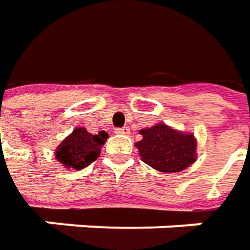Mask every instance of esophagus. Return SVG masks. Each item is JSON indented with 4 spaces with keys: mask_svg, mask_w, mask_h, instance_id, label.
Instances as JSON below:
<instances>
[{
    "mask_svg": "<svg viewBox=\"0 0 250 250\" xmlns=\"http://www.w3.org/2000/svg\"><path fill=\"white\" fill-rule=\"evenodd\" d=\"M116 134L127 135V134H130V128H128V127H120V128H116Z\"/></svg>",
    "mask_w": 250,
    "mask_h": 250,
    "instance_id": "obj_1",
    "label": "esophagus"
}]
</instances>
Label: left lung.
Listing matches in <instances>:
<instances>
[{
    "label": "left lung",
    "instance_id": "8db88e82",
    "mask_svg": "<svg viewBox=\"0 0 250 250\" xmlns=\"http://www.w3.org/2000/svg\"><path fill=\"white\" fill-rule=\"evenodd\" d=\"M137 148L142 160L165 173H178L195 162L196 141L192 134L178 133L166 125H156L140 131Z\"/></svg>",
    "mask_w": 250,
    "mask_h": 250
}]
</instances>
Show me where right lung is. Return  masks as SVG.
<instances>
[{"instance_id":"right-lung-1","label":"right lung","mask_w":250,"mask_h":250,"mask_svg":"<svg viewBox=\"0 0 250 250\" xmlns=\"http://www.w3.org/2000/svg\"><path fill=\"white\" fill-rule=\"evenodd\" d=\"M108 140V133L99 131L92 135L85 128H76L73 133L56 149V159L66 167L82 170L95 162L101 153V148Z\"/></svg>"}]
</instances>
